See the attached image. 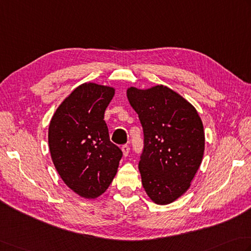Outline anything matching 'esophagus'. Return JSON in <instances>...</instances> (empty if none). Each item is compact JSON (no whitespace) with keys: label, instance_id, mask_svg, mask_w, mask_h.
<instances>
[{"label":"esophagus","instance_id":"34e87169","mask_svg":"<svg viewBox=\"0 0 251 251\" xmlns=\"http://www.w3.org/2000/svg\"><path fill=\"white\" fill-rule=\"evenodd\" d=\"M122 151H123V155L124 156H127L129 153V147L127 145H124L122 147Z\"/></svg>","mask_w":251,"mask_h":251}]
</instances>
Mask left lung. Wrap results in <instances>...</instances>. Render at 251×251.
<instances>
[{"label": "left lung", "mask_w": 251, "mask_h": 251, "mask_svg": "<svg viewBox=\"0 0 251 251\" xmlns=\"http://www.w3.org/2000/svg\"><path fill=\"white\" fill-rule=\"evenodd\" d=\"M144 128L139 161L142 186L156 204H169L190 187L204 152L202 121L195 106L171 88H127Z\"/></svg>", "instance_id": "8db88e82"}]
</instances>
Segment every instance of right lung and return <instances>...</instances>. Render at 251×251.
I'll use <instances>...</instances> for the list:
<instances>
[{
    "instance_id": "right-lung-1",
    "label": "right lung",
    "mask_w": 251,
    "mask_h": 251,
    "mask_svg": "<svg viewBox=\"0 0 251 251\" xmlns=\"http://www.w3.org/2000/svg\"><path fill=\"white\" fill-rule=\"evenodd\" d=\"M114 95L113 87L81 83L58 105L49 125L53 164L67 187L85 199L105 193L123 155L104 122Z\"/></svg>"
}]
</instances>
